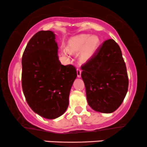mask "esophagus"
I'll list each match as a JSON object with an SVG mask.
<instances>
[{
  "label": "esophagus",
  "instance_id": "34e87169",
  "mask_svg": "<svg viewBox=\"0 0 147 147\" xmlns=\"http://www.w3.org/2000/svg\"><path fill=\"white\" fill-rule=\"evenodd\" d=\"M81 73H82V69H81L80 68H78V69H77V75H78V78H80Z\"/></svg>",
  "mask_w": 147,
  "mask_h": 147
}]
</instances>
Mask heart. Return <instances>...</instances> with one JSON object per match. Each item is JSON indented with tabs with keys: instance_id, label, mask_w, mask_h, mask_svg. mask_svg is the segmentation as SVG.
Listing matches in <instances>:
<instances>
[{
	"instance_id": "1",
	"label": "heart",
	"mask_w": 147,
	"mask_h": 147,
	"mask_svg": "<svg viewBox=\"0 0 147 147\" xmlns=\"http://www.w3.org/2000/svg\"><path fill=\"white\" fill-rule=\"evenodd\" d=\"M100 40L97 36L90 35H79L71 38L67 43V50L78 52L82 50L80 58L83 61L89 60L98 47Z\"/></svg>"
}]
</instances>
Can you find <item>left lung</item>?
Here are the masks:
<instances>
[{"mask_svg": "<svg viewBox=\"0 0 147 147\" xmlns=\"http://www.w3.org/2000/svg\"><path fill=\"white\" fill-rule=\"evenodd\" d=\"M81 68L90 107L102 113L117 110L129 85L127 67L118 44L112 39L105 40Z\"/></svg>", "mask_w": 147, "mask_h": 147, "instance_id": "1", "label": "left lung"}]
</instances>
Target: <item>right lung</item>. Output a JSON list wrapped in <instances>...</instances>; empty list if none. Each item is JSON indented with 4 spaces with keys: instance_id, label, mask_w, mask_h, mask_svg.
Segmentation results:
<instances>
[{
    "instance_id": "right-lung-1",
    "label": "right lung",
    "mask_w": 147,
    "mask_h": 147,
    "mask_svg": "<svg viewBox=\"0 0 147 147\" xmlns=\"http://www.w3.org/2000/svg\"><path fill=\"white\" fill-rule=\"evenodd\" d=\"M55 35L50 30L35 33L22 57V88L33 112L53 119L65 113L71 87L77 78L72 65L61 64Z\"/></svg>"
}]
</instances>
